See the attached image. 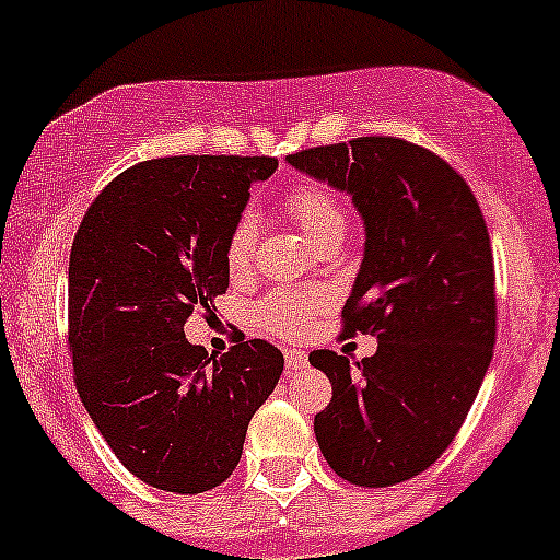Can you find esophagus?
I'll use <instances>...</instances> for the list:
<instances>
[{
  "mask_svg": "<svg viewBox=\"0 0 560 560\" xmlns=\"http://www.w3.org/2000/svg\"><path fill=\"white\" fill-rule=\"evenodd\" d=\"M284 365L287 374H301V371L308 369V354L301 352V349H287L284 352Z\"/></svg>",
  "mask_w": 560,
  "mask_h": 560,
  "instance_id": "obj_1",
  "label": "esophagus"
}]
</instances>
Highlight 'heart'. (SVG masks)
I'll list each match as a JSON object with an SVG mask.
<instances>
[{
  "mask_svg": "<svg viewBox=\"0 0 560 560\" xmlns=\"http://www.w3.org/2000/svg\"><path fill=\"white\" fill-rule=\"evenodd\" d=\"M287 211L295 217L301 224L303 235L312 244L330 233H347V217H343L341 202L336 200L332 191H327L319 184H295L287 191ZM254 241H257V219L252 213L235 222L233 233L228 241V268L233 273H244L252 262ZM316 306V298L312 295H295V292H276V295L265 298L257 308L259 325L268 327L276 336H301L308 325V316Z\"/></svg>",
  "mask_w": 560,
  "mask_h": 560,
  "instance_id": "b5f03b06",
  "label": "heart"
}]
</instances>
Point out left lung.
Listing matches in <instances>:
<instances>
[{"label":"left lung","instance_id":"8db88e82","mask_svg":"<svg viewBox=\"0 0 560 560\" xmlns=\"http://www.w3.org/2000/svg\"><path fill=\"white\" fill-rule=\"evenodd\" d=\"M287 165L352 197L363 262L343 330L374 332V358L316 349L308 363L332 400L314 433L332 471L387 488L425 471L460 431L495 343L488 228L466 180L400 138H358L287 156Z\"/></svg>","mask_w":560,"mask_h":560}]
</instances>
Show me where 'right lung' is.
<instances>
[{"instance_id": "1", "label": "right lung", "mask_w": 560, "mask_h": 560, "mask_svg": "<svg viewBox=\"0 0 560 560\" xmlns=\"http://www.w3.org/2000/svg\"><path fill=\"white\" fill-rule=\"evenodd\" d=\"M270 156H167L110 180L70 252V349L89 417L145 485L195 495L238 466L284 371L273 343L222 358L184 336L230 284L228 241Z\"/></svg>"}]
</instances>
